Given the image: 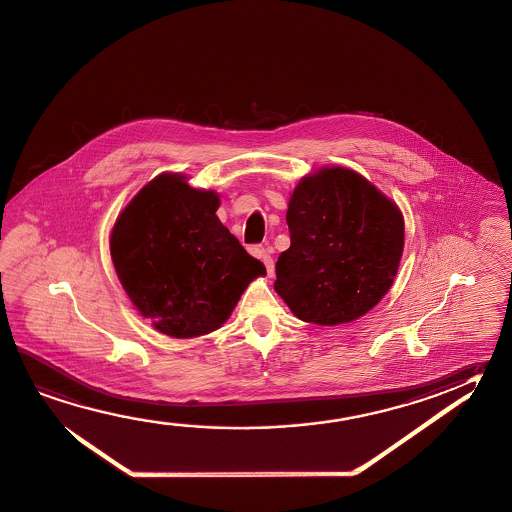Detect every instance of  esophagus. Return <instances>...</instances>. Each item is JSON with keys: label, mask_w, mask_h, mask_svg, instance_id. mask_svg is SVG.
<instances>
[{"label": "esophagus", "mask_w": 512, "mask_h": 512, "mask_svg": "<svg viewBox=\"0 0 512 512\" xmlns=\"http://www.w3.org/2000/svg\"><path fill=\"white\" fill-rule=\"evenodd\" d=\"M256 254H258L261 261L265 263V267H267V274L272 278V276H274V260H272V256H270V249L261 247V249H256Z\"/></svg>", "instance_id": "1"}]
</instances>
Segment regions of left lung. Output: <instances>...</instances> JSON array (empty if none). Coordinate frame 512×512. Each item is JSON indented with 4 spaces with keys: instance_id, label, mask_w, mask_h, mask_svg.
Here are the masks:
<instances>
[{
    "instance_id": "obj_1",
    "label": "left lung",
    "mask_w": 512,
    "mask_h": 512,
    "mask_svg": "<svg viewBox=\"0 0 512 512\" xmlns=\"http://www.w3.org/2000/svg\"><path fill=\"white\" fill-rule=\"evenodd\" d=\"M274 290L301 321L337 326L382 301L398 272L405 222L398 206L365 177L321 168L295 186Z\"/></svg>"
}]
</instances>
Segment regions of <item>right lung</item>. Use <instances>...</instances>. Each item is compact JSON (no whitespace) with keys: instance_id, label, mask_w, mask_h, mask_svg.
<instances>
[{"instance_id":"right-lung-1","label":"right lung","mask_w":512,"mask_h":512,"mask_svg":"<svg viewBox=\"0 0 512 512\" xmlns=\"http://www.w3.org/2000/svg\"><path fill=\"white\" fill-rule=\"evenodd\" d=\"M218 206L215 191L191 188L181 174H161L114 224L111 258L123 290L168 337L218 330L252 279L267 274L222 226Z\"/></svg>"}]
</instances>
